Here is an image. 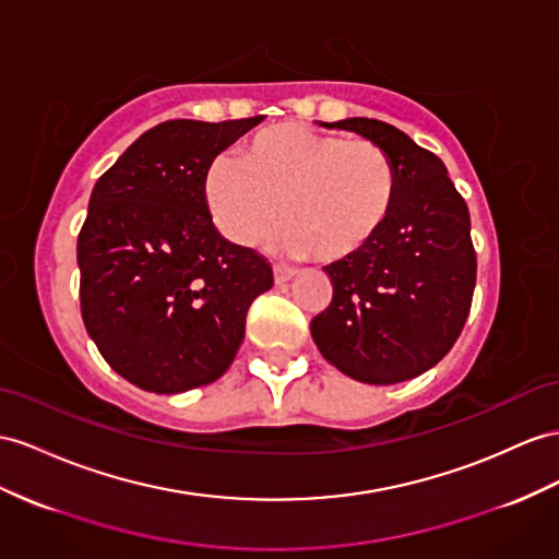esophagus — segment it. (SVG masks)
I'll return each instance as SVG.
<instances>
[{"label": "esophagus", "instance_id": "34e87169", "mask_svg": "<svg viewBox=\"0 0 559 559\" xmlns=\"http://www.w3.org/2000/svg\"><path fill=\"white\" fill-rule=\"evenodd\" d=\"M295 274H297V269H295V266L274 264V278H276V283H285V281H290Z\"/></svg>", "mask_w": 559, "mask_h": 559}]
</instances>
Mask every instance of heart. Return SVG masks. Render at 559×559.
<instances>
[{
	"instance_id": "b5f03b06",
	"label": "heart",
	"mask_w": 559,
	"mask_h": 559,
	"mask_svg": "<svg viewBox=\"0 0 559 559\" xmlns=\"http://www.w3.org/2000/svg\"><path fill=\"white\" fill-rule=\"evenodd\" d=\"M399 177L390 153L297 122L254 132L236 157L219 155L203 177V198L219 231L252 246L274 224L281 246L323 262L361 252L390 222Z\"/></svg>"
}]
</instances>
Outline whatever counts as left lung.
<instances>
[{"label": "left lung", "mask_w": 559, "mask_h": 559, "mask_svg": "<svg viewBox=\"0 0 559 559\" xmlns=\"http://www.w3.org/2000/svg\"><path fill=\"white\" fill-rule=\"evenodd\" d=\"M328 127L388 151L399 193L390 222L368 248L323 266L333 299L311 319V337L354 380L404 382L439 364L467 321L477 283L469 212L447 165L402 130L370 118Z\"/></svg>", "instance_id": "left-lung-1"}]
</instances>
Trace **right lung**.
<instances>
[{
  "label": "right lung",
  "mask_w": 559,
  "mask_h": 559,
  "mask_svg": "<svg viewBox=\"0 0 559 559\" xmlns=\"http://www.w3.org/2000/svg\"><path fill=\"white\" fill-rule=\"evenodd\" d=\"M262 116L167 120L98 177L78 236L80 309L108 366L179 394L226 373L254 297L274 285L260 252L212 224L203 177Z\"/></svg>",
  "instance_id": "1"
}]
</instances>
